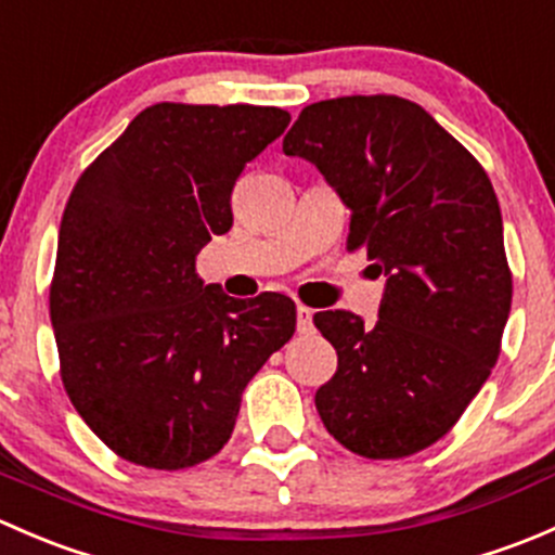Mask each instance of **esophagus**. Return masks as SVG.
<instances>
[{"label":"esophagus","mask_w":555,"mask_h":555,"mask_svg":"<svg viewBox=\"0 0 555 555\" xmlns=\"http://www.w3.org/2000/svg\"><path fill=\"white\" fill-rule=\"evenodd\" d=\"M313 322V311L309 306H298V333H309Z\"/></svg>","instance_id":"obj_1"}]
</instances>
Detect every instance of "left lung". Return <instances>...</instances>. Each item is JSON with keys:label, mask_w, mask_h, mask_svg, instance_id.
<instances>
[{"label": "left lung", "mask_w": 555, "mask_h": 555, "mask_svg": "<svg viewBox=\"0 0 555 555\" xmlns=\"http://www.w3.org/2000/svg\"><path fill=\"white\" fill-rule=\"evenodd\" d=\"M351 211L384 298L378 322L319 311L338 351L317 389L327 433L367 459L427 449L459 422L500 357L513 300L502 211L478 160L418 104L340 96L306 106L282 144Z\"/></svg>", "instance_id": "1"}]
</instances>
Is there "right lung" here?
<instances>
[{
  "instance_id": "1",
  "label": "right lung",
  "mask_w": 555,
  "mask_h": 555,
  "mask_svg": "<svg viewBox=\"0 0 555 555\" xmlns=\"http://www.w3.org/2000/svg\"><path fill=\"white\" fill-rule=\"evenodd\" d=\"M287 126L279 106H147L72 190L50 284L61 382L128 462L215 456L244 386L293 338L287 295L238 300L195 273L198 251L231 231L244 166Z\"/></svg>"
}]
</instances>
